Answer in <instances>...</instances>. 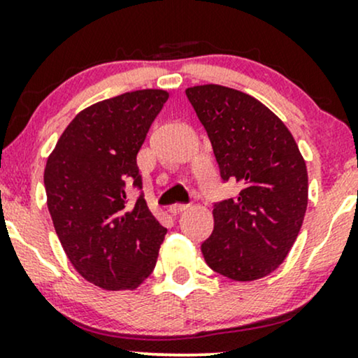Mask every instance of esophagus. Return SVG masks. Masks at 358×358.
Returning a JSON list of instances; mask_svg holds the SVG:
<instances>
[{
    "label": "esophagus",
    "instance_id": "obj_1",
    "mask_svg": "<svg viewBox=\"0 0 358 358\" xmlns=\"http://www.w3.org/2000/svg\"><path fill=\"white\" fill-rule=\"evenodd\" d=\"M188 207H190L188 203H173V205H170V208H168V210H170V213H173V215H176V213L187 210Z\"/></svg>",
    "mask_w": 358,
    "mask_h": 358
}]
</instances>
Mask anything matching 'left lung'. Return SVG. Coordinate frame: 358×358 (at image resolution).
<instances>
[{
	"instance_id": "obj_1",
	"label": "left lung",
	"mask_w": 358,
	"mask_h": 358,
	"mask_svg": "<svg viewBox=\"0 0 358 358\" xmlns=\"http://www.w3.org/2000/svg\"><path fill=\"white\" fill-rule=\"evenodd\" d=\"M207 131L234 199L213 203V231L202 244L207 264L234 281L279 268L296 241L308 205V171L293 134L262 102L224 85L185 90Z\"/></svg>"
}]
</instances>
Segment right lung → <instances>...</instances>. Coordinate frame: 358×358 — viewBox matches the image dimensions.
Masks as SVG:
<instances>
[{
	"mask_svg": "<svg viewBox=\"0 0 358 358\" xmlns=\"http://www.w3.org/2000/svg\"><path fill=\"white\" fill-rule=\"evenodd\" d=\"M168 92L145 89L97 102L65 127L45 166V192L62 248L82 278L134 289L153 273L166 229L148 208L138 151Z\"/></svg>",
	"mask_w": 358,
	"mask_h": 358,
	"instance_id": "add662e5",
	"label": "right lung"
}]
</instances>
